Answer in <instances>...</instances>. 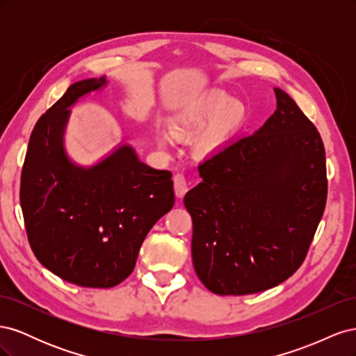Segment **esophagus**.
Returning <instances> with one entry per match:
<instances>
[{
    "label": "esophagus",
    "mask_w": 356,
    "mask_h": 356,
    "mask_svg": "<svg viewBox=\"0 0 356 356\" xmlns=\"http://www.w3.org/2000/svg\"><path fill=\"white\" fill-rule=\"evenodd\" d=\"M174 188H175V196L178 199H182L186 196V193L188 191V182L184 175L182 174L174 175Z\"/></svg>",
    "instance_id": "34e87169"
}]
</instances>
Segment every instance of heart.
Instances as JSON below:
<instances>
[{"instance_id":"obj_1","label":"heart","mask_w":356,"mask_h":356,"mask_svg":"<svg viewBox=\"0 0 356 356\" xmlns=\"http://www.w3.org/2000/svg\"><path fill=\"white\" fill-rule=\"evenodd\" d=\"M245 118L246 108L242 101L229 98L224 93H208L182 104L172 126L175 134L179 135L188 134L207 122L197 144L200 149L211 152L238 132L245 123ZM157 141L161 148H168L170 136L168 132L160 131Z\"/></svg>"}]
</instances>
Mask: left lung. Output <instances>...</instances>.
Instances as JSON below:
<instances>
[{"label": "left lung", "instance_id": "1", "mask_svg": "<svg viewBox=\"0 0 356 356\" xmlns=\"http://www.w3.org/2000/svg\"><path fill=\"white\" fill-rule=\"evenodd\" d=\"M276 110L250 136L199 166L184 204L193 266L211 293L270 289L305 261L327 202L325 149L293 98L275 88Z\"/></svg>", "mask_w": 356, "mask_h": 356}]
</instances>
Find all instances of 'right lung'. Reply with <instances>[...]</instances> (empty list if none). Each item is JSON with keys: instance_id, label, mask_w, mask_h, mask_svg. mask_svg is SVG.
<instances>
[{"instance_id": "1", "label": "right lung", "mask_w": 356, "mask_h": 356, "mask_svg": "<svg viewBox=\"0 0 356 356\" xmlns=\"http://www.w3.org/2000/svg\"><path fill=\"white\" fill-rule=\"evenodd\" d=\"M106 86L105 75L74 83L40 117L20 179V207L38 261L88 288L124 281L145 236L175 202L170 172L145 165L131 144L120 143L88 166L70 157V108Z\"/></svg>"}]
</instances>
